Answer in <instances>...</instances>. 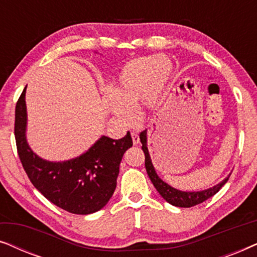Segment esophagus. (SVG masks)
Segmentation results:
<instances>
[{
    "instance_id": "obj_1",
    "label": "esophagus",
    "mask_w": 257,
    "mask_h": 257,
    "mask_svg": "<svg viewBox=\"0 0 257 257\" xmlns=\"http://www.w3.org/2000/svg\"><path fill=\"white\" fill-rule=\"evenodd\" d=\"M131 137H132V142H133V144H135V145H137V144H139V142H140V138H139V136L137 135V133H131Z\"/></svg>"
}]
</instances>
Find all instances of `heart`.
<instances>
[{
	"mask_svg": "<svg viewBox=\"0 0 257 257\" xmlns=\"http://www.w3.org/2000/svg\"><path fill=\"white\" fill-rule=\"evenodd\" d=\"M172 63L161 56L131 59L122 66L106 98L107 110L124 126L137 120L136 108H156L160 104L172 76Z\"/></svg>",
	"mask_w": 257,
	"mask_h": 257,
	"instance_id": "obj_1",
	"label": "heart"
}]
</instances>
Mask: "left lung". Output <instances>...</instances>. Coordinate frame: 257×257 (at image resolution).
I'll use <instances>...</instances> for the list:
<instances>
[{
  "instance_id": "1",
  "label": "left lung",
  "mask_w": 257,
  "mask_h": 257,
  "mask_svg": "<svg viewBox=\"0 0 257 257\" xmlns=\"http://www.w3.org/2000/svg\"><path fill=\"white\" fill-rule=\"evenodd\" d=\"M140 143L143 144L142 149L144 151V153H145V167L151 181H152V184L154 185V187H156L157 191L159 192V194L163 196L168 203H171V205L173 206L189 208V207L196 206L199 205V203L206 201L207 199L212 198L213 195H215L230 177L229 174L226 179H224V180L221 181L220 184L213 186V187L210 188L203 189V191H199V192L179 191V189L172 187V186L161 180L159 175L157 174L156 170H154V166L149 153V149H147V130L140 133Z\"/></svg>"
}]
</instances>
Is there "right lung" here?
Masks as SVG:
<instances>
[{
  "instance_id": "right-lung-1",
  "label": "right lung",
  "mask_w": 257,
  "mask_h": 257,
  "mask_svg": "<svg viewBox=\"0 0 257 257\" xmlns=\"http://www.w3.org/2000/svg\"><path fill=\"white\" fill-rule=\"evenodd\" d=\"M26 89L15 108V139L28 178L44 198L66 212H98L113 195L121 158L133 144L131 135L118 140L101 136L86 152L70 160L42 159L27 142Z\"/></svg>"
}]
</instances>
